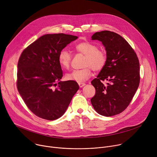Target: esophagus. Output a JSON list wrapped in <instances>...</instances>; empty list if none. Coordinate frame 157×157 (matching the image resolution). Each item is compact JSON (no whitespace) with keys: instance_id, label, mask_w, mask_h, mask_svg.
<instances>
[{"instance_id":"obj_1","label":"esophagus","mask_w":157,"mask_h":157,"mask_svg":"<svg viewBox=\"0 0 157 157\" xmlns=\"http://www.w3.org/2000/svg\"><path fill=\"white\" fill-rule=\"evenodd\" d=\"M78 86H79V87H80V88H82V87H83L84 86H86V83H78Z\"/></svg>"}]
</instances>
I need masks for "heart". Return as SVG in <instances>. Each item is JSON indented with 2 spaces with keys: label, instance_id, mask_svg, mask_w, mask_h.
Listing matches in <instances>:
<instances>
[{
  "label": "heart",
  "instance_id": "heart-1",
  "mask_svg": "<svg viewBox=\"0 0 157 157\" xmlns=\"http://www.w3.org/2000/svg\"><path fill=\"white\" fill-rule=\"evenodd\" d=\"M75 50L80 53L85 55L83 59V68L75 70L66 75L68 80L81 83L87 80L92 75V69L94 71H100L104 68L107 62L106 53L99 50L98 46L90 41H83L75 46ZM71 55L67 50L63 49L58 54V62L63 68H69Z\"/></svg>",
  "mask_w": 157,
  "mask_h": 157
}]
</instances>
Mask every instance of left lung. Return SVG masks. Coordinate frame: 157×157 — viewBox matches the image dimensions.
Returning <instances> with one entry per match:
<instances>
[{
  "label": "left lung",
  "instance_id": "obj_1",
  "mask_svg": "<svg viewBox=\"0 0 157 157\" xmlns=\"http://www.w3.org/2000/svg\"><path fill=\"white\" fill-rule=\"evenodd\" d=\"M92 40H99L105 47L107 62L91 83L95 94L90 101L98 114L109 117L124 111L140 84V62L129 44L119 34L102 31L94 33ZM110 82L105 86L101 83Z\"/></svg>",
  "mask_w": 157,
  "mask_h": 157
}]
</instances>
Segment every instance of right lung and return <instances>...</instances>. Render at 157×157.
<instances>
[{"instance_id": "1", "label": "right lung", "mask_w": 157, "mask_h": 157, "mask_svg": "<svg viewBox=\"0 0 157 157\" xmlns=\"http://www.w3.org/2000/svg\"><path fill=\"white\" fill-rule=\"evenodd\" d=\"M77 38L63 33L45 34L19 57L17 90L29 110L39 117L52 121L62 116L79 89L75 81H60L63 71L58 62L59 52Z\"/></svg>"}]
</instances>
